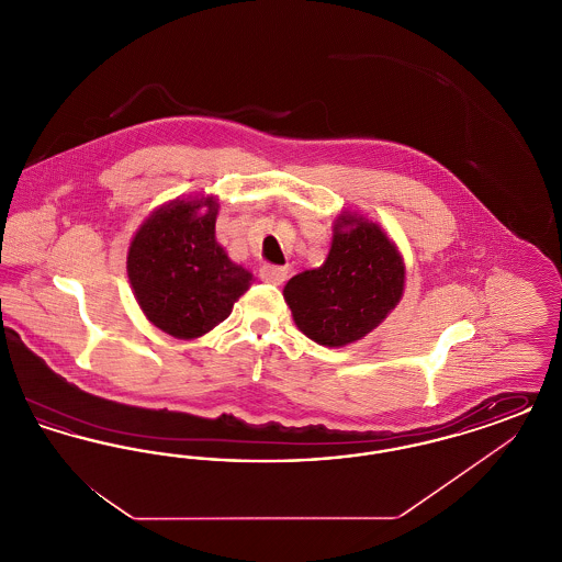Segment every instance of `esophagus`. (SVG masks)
Masks as SVG:
<instances>
[{"mask_svg":"<svg viewBox=\"0 0 562 562\" xmlns=\"http://www.w3.org/2000/svg\"><path fill=\"white\" fill-rule=\"evenodd\" d=\"M259 276H261L263 282L273 284V286H280L286 280L289 269L278 268V266H263V268L259 269Z\"/></svg>","mask_w":562,"mask_h":562,"instance_id":"1","label":"esophagus"}]
</instances>
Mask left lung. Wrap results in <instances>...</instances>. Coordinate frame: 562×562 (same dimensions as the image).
<instances>
[{"label": "left lung", "instance_id": "1", "mask_svg": "<svg viewBox=\"0 0 562 562\" xmlns=\"http://www.w3.org/2000/svg\"><path fill=\"white\" fill-rule=\"evenodd\" d=\"M404 259L396 241L364 214H339L321 268L305 269L284 286L296 328L324 348L364 339L401 303Z\"/></svg>", "mask_w": 562, "mask_h": 562}]
</instances>
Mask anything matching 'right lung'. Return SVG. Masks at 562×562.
<instances>
[{
  "label": "right lung",
  "mask_w": 562,
  "mask_h": 562,
  "mask_svg": "<svg viewBox=\"0 0 562 562\" xmlns=\"http://www.w3.org/2000/svg\"><path fill=\"white\" fill-rule=\"evenodd\" d=\"M214 195L177 198L149 214L128 246L126 271L145 318L175 339H198L225 321L252 273L216 241Z\"/></svg>",
  "instance_id": "right-lung-1"
}]
</instances>
